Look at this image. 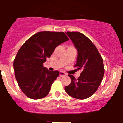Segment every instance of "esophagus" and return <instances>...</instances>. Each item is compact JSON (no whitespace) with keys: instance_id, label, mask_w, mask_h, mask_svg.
I'll use <instances>...</instances> for the list:
<instances>
[{"instance_id":"1","label":"esophagus","mask_w":123,"mask_h":123,"mask_svg":"<svg viewBox=\"0 0 123 123\" xmlns=\"http://www.w3.org/2000/svg\"><path fill=\"white\" fill-rule=\"evenodd\" d=\"M67 76V73L63 71H60V77H63V76Z\"/></svg>"}]
</instances>
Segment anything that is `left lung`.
<instances>
[{
	"label": "left lung",
	"mask_w": 123,
	"mask_h": 123,
	"mask_svg": "<svg viewBox=\"0 0 123 123\" xmlns=\"http://www.w3.org/2000/svg\"><path fill=\"white\" fill-rule=\"evenodd\" d=\"M66 34L78 50L74 67L82 72L78 79L73 75H68L71 82L65 87V91L73 98L86 99L93 95L100 85L105 71L103 59L96 47L84 34L79 32Z\"/></svg>",
	"instance_id": "8db88e82"
}]
</instances>
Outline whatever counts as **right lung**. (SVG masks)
Returning a JSON list of instances; mask_svg holds the SVG:
<instances>
[{"mask_svg":"<svg viewBox=\"0 0 123 123\" xmlns=\"http://www.w3.org/2000/svg\"><path fill=\"white\" fill-rule=\"evenodd\" d=\"M69 40L63 32L42 31L34 34L23 44L13 62L15 76L28 97L37 100L48 95L59 71L44 67L56 47Z\"/></svg>","mask_w":123,"mask_h":123,"instance_id":"right-lung-1","label":"right lung"}]
</instances>
